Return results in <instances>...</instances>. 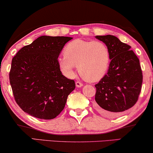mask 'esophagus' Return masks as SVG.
Instances as JSON below:
<instances>
[{"label":"esophagus","mask_w":153,"mask_h":153,"mask_svg":"<svg viewBox=\"0 0 153 153\" xmlns=\"http://www.w3.org/2000/svg\"><path fill=\"white\" fill-rule=\"evenodd\" d=\"M83 85V83L79 81H76V87H81Z\"/></svg>","instance_id":"esophagus-1"}]
</instances>
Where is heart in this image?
<instances>
[{
  "label": "heart",
  "mask_w": 153,
  "mask_h": 153,
  "mask_svg": "<svg viewBox=\"0 0 153 153\" xmlns=\"http://www.w3.org/2000/svg\"><path fill=\"white\" fill-rule=\"evenodd\" d=\"M108 47L100 41L74 39L68 44L64 56L59 60L60 68L68 76L74 74L75 67L85 80L97 82L106 74L109 65Z\"/></svg>",
  "instance_id": "obj_1"
}]
</instances>
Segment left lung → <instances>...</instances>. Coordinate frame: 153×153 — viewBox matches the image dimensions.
<instances>
[{
  "mask_svg": "<svg viewBox=\"0 0 153 153\" xmlns=\"http://www.w3.org/2000/svg\"><path fill=\"white\" fill-rule=\"evenodd\" d=\"M96 38L105 43L111 60L108 72L95 85V108L102 116L115 117L137 103L143 82L141 68L129 45L114 35Z\"/></svg>",
  "mask_w": 153,
  "mask_h": 153,
  "instance_id": "8db88e82",
  "label": "left lung"
}]
</instances>
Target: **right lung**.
<instances>
[{"label":"right lung","mask_w":153,"mask_h":153,"mask_svg":"<svg viewBox=\"0 0 153 153\" xmlns=\"http://www.w3.org/2000/svg\"><path fill=\"white\" fill-rule=\"evenodd\" d=\"M72 39L41 36L22 47L12 58L10 83L14 100L24 112L50 120L64 109L75 82L62 75L58 58Z\"/></svg>","instance_id":"add662e5"}]
</instances>
